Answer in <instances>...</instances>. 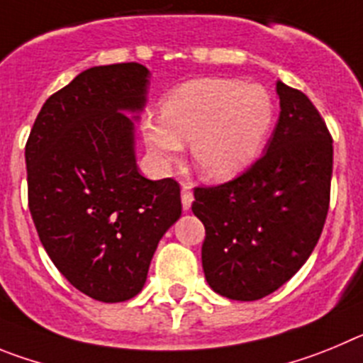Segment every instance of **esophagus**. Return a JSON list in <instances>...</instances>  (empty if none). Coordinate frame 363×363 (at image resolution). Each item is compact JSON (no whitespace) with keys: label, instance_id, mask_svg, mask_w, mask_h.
Instances as JSON below:
<instances>
[{"label":"esophagus","instance_id":"esophagus-1","mask_svg":"<svg viewBox=\"0 0 363 363\" xmlns=\"http://www.w3.org/2000/svg\"><path fill=\"white\" fill-rule=\"evenodd\" d=\"M181 201H182V210L188 211L191 208V202H194V194H191V189L188 186H184L181 191Z\"/></svg>","mask_w":363,"mask_h":363}]
</instances>
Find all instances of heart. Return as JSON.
Wrapping results in <instances>:
<instances>
[{
    "mask_svg": "<svg viewBox=\"0 0 363 363\" xmlns=\"http://www.w3.org/2000/svg\"><path fill=\"white\" fill-rule=\"evenodd\" d=\"M273 125V101L259 84L206 77L175 86L161 117L146 116L143 141L159 168L179 161L189 143L191 162L211 181L235 177L253 162Z\"/></svg>",
    "mask_w": 363,
    "mask_h": 363,
    "instance_id": "obj_1",
    "label": "heart"
}]
</instances>
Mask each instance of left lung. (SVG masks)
<instances>
[{"label":"left lung","instance_id":"left-lung-1","mask_svg":"<svg viewBox=\"0 0 363 363\" xmlns=\"http://www.w3.org/2000/svg\"><path fill=\"white\" fill-rule=\"evenodd\" d=\"M280 117L266 152L246 172L195 188L191 211L204 224L202 269L231 300L277 291L309 259L324 230L333 139L309 97L277 81Z\"/></svg>","mask_w":363,"mask_h":363}]
</instances>
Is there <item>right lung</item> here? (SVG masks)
Returning a JSON list of instances; mask_svg holds the SVG:
<instances>
[{"instance_id":"obj_1","label":"right lung","mask_w":363,"mask_h":363,"mask_svg":"<svg viewBox=\"0 0 363 363\" xmlns=\"http://www.w3.org/2000/svg\"><path fill=\"white\" fill-rule=\"evenodd\" d=\"M148 68L94 67L52 94L25 146L28 208L61 275L99 302L141 291L159 240L181 217L172 177L139 174L133 123L146 103Z\"/></svg>"}]
</instances>
